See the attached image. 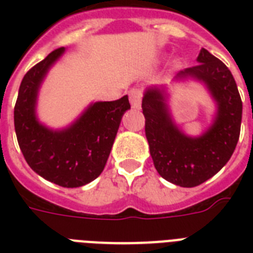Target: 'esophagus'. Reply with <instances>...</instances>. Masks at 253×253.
<instances>
[{
    "instance_id": "obj_1",
    "label": "esophagus",
    "mask_w": 253,
    "mask_h": 253,
    "mask_svg": "<svg viewBox=\"0 0 253 253\" xmlns=\"http://www.w3.org/2000/svg\"><path fill=\"white\" fill-rule=\"evenodd\" d=\"M128 95H130V102L131 106L134 109H139L140 107V103H142V97H143V91L142 89L139 87H134L128 91Z\"/></svg>"
}]
</instances>
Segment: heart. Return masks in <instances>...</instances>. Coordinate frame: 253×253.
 Segmentation results:
<instances>
[{
  "instance_id": "obj_1",
  "label": "heart",
  "mask_w": 253,
  "mask_h": 253,
  "mask_svg": "<svg viewBox=\"0 0 253 253\" xmlns=\"http://www.w3.org/2000/svg\"><path fill=\"white\" fill-rule=\"evenodd\" d=\"M174 67H178V61H174Z\"/></svg>"
}]
</instances>
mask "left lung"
<instances>
[{
	"instance_id": "1",
	"label": "left lung",
	"mask_w": 253,
	"mask_h": 253,
	"mask_svg": "<svg viewBox=\"0 0 253 253\" xmlns=\"http://www.w3.org/2000/svg\"><path fill=\"white\" fill-rule=\"evenodd\" d=\"M197 61L194 67L181 71L177 79L202 81L215 99L214 123L201 136H188L173 123L164 87H148L142 101L155 168L163 178L182 188L202 184L226 166L235 151L242 125L243 103L230 69L205 48Z\"/></svg>"
}]
</instances>
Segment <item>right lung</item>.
I'll list each match as a JSON object with an SVG mask.
<instances>
[{
    "label": "right lung",
    "instance_id": "right-lung-1",
    "mask_svg": "<svg viewBox=\"0 0 253 253\" xmlns=\"http://www.w3.org/2000/svg\"><path fill=\"white\" fill-rule=\"evenodd\" d=\"M55 49L26 73L14 107L18 144L26 162L39 176L63 188H79L101 174L125 111L128 97L94 102L64 130L53 131L37 119L38 90L48 69L64 53Z\"/></svg>",
    "mask_w": 253,
    "mask_h": 253
}]
</instances>
